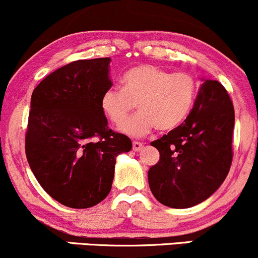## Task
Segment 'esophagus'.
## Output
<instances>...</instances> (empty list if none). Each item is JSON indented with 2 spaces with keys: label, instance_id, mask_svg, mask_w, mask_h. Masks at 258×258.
I'll list each match as a JSON object with an SVG mask.
<instances>
[{
  "label": "esophagus",
  "instance_id": "1",
  "mask_svg": "<svg viewBox=\"0 0 258 258\" xmlns=\"http://www.w3.org/2000/svg\"><path fill=\"white\" fill-rule=\"evenodd\" d=\"M142 148H143V144L139 143V142H137V141H135L132 143V149L135 150V152H138V150H141Z\"/></svg>",
  "mask_w": 258,
  "mask_h": 258
}]
</instances>
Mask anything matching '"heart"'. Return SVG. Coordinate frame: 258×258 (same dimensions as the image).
I'll return each instance as SVG.
<instances>
[{
    "label": "heart",
    "mask_w": 258,
    "mask_h": 258,
    "mask_svg": "<svg viewBox=\"0 0 258 258\" xmlns=\"http://www.w3.org/2000/svg\"><path fill=\"white\" fill-rule=\"evenodd\" d=\"M122 88H109L100 105L108 119L119 125L138 105L137 114L121 123L120 131L141 137L152 130L168 132L182 125L190 114L198 86L185 73L171 74L152 64L138 65L123 74Z\"/></svg>",
    "instance_id": "heart-1"
}]
</instances>
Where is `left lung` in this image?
<instances>
[{
  "mask_svg": "<svg viewBox=\"0 0 258 258\" xmlns=\"http://www.w3.org/2000/svg\"><path fill=\"white\" fill-rule=\"evenodd\" d=\"M234 106L226 88L204 80L182 125L150 143L160 160L148 171L150 190L162 205L186 209L220 188L232 165Z\"/></svg>",
  "mask_w": 258,
  "mask_h": 258,
  "instance_id": "obj_1",
  "label": "left lung"
}]
</instances>
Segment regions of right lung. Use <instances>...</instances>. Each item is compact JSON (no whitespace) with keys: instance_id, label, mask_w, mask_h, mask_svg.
I'll use <instances>...</instances> for the list:
<instances>
[{"instance_id":"add662e5","label":"right lung","mask_w":258,"mask_h":258,"mask_svg":"<svg viewBox=\"0 0 258 258\" xmlns=\"http://www.w3.org/2000/svg\"><path fill=\"white\" fill-rule=\"evenodd\" d=\"M110 58L76 60L32 92L25 154L41 186L58 203L87 209L110 193L116 156L132 149L109 128L100 100L111 87Z\"/></svg>"}]
</instances>
